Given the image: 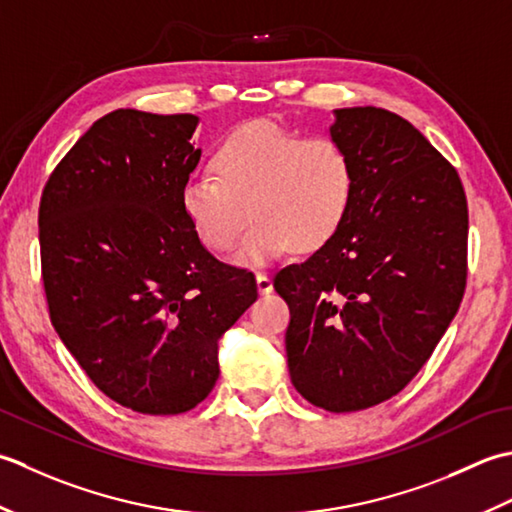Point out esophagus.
<instances>
[{
	"label": "esophagus",
	"instance_id": "esophagus-1",
	"mask_svg": "<svg viewBox=\"0 0 512 512\" xmlns=\"http://www.w3.org/2000/svg\"><path fill=\"white\" fill-rule=\"evenodd\" d=\"M256 285L260 294H269V291L274 289V283H271V278L265 274V271H258L256 274Z\"/></svg>",
	"mask_w": 512,
	"mask_h": 512
}]
</instances>
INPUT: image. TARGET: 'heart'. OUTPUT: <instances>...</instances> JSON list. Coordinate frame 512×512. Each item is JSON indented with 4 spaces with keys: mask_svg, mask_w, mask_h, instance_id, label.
I'll return each instance as SVG.
<instances>
[{
    "mask_svg": "<svg viewBox=\"0 0 512 512\" xmlns=\"http://www.w3.org/2000/svg\"><path fill=\"white\" fill-rule=\"evenodd\" d=\"M216 174L187 179L181 207L201 243L216 254L232 249L249 221L234 260L260 267L298 249H318L349 212L353 165L331 137H305L269 121H252L218 141Z\"/></svg>",
    "mask_w": 512,
    "mask_h": 512,
    "instance_id": "b5f03b06",
    "label": "heart"
}]
</instances>
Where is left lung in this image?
<instances>
[{"label": "left lung", "mask_w": 512, "mask_h": 512, "mask_svg": "<svg viewBox=\"0 0 512 512\" xmlns=\"http://www.w3.org/2000/svg\"><path fill=\"white\" fill-rule=\"evenodd\" d=\"M353 165L349 212L274 287L296 391L331 413L362 411L409 384L466 289L468 207L460 174L420 130L382 108H342L329 128Z\"/></svg>", "instance_id": "8db88e82"}]
</instances>
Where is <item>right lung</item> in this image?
I'll return each mask as SVG.
<instances>
[{
    "instance_id": "add662e5",
    "label": "right lung",
    "mask_w": 512,
    "mask_h": 512,
    "mask_svg": "<svg viewBox=\"0 0 512 512\" xmlns=\"http://www.w3.org/2000/svg\"><path fill=\"white\" fill-rule=\"evenodd\" d=\"M194 114L114 110L52 170L39 203L50 322L95 387L125 409L176 415L218 380V338L258 298L181 207L201 159Z\"/></svg>"
}]
</instances>
